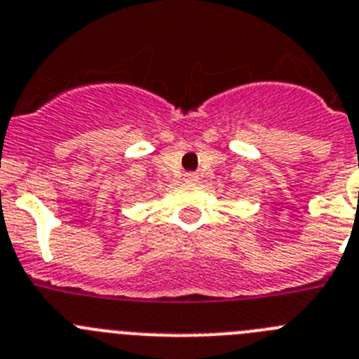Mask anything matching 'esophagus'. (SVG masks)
Returning <instances> with one entry per match:
<instances>
[{"instance_id":"1","label":"esophagus","mask_w":359,"mask_h":359,"mask_svg":"<svg viewBox=\"0 0 359 359\" xmlns=\"http://www.w3.org/2000/svg\"><path fill=\"white\" fill-rule=\"evenodd\" d=\"M184 179H186L187 182H195V180L198 179V175H196V173L189 172V173H186V175H184Z\"/></svg>"}]
</instances>
